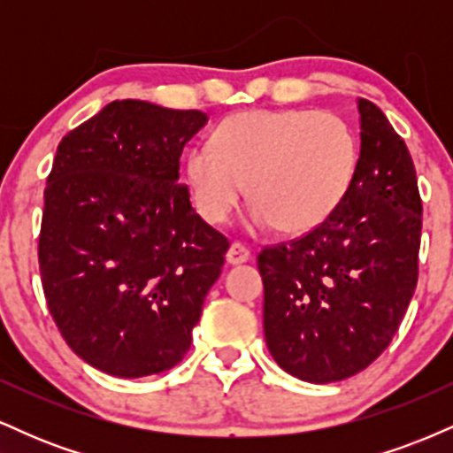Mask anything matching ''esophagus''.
<instances>
[{"label": "esophagus", "instance_id": "1", "mask_svg": "<svg viewBox=\"0 0 453 453\" xmlns=\"http://www.w3.org/2000/svg\"><path fill=\"white\" fill-rule=\"evenodd\" d=\"M249 257H251V251H249L247 247H244L242 242L234 241L230 244V249H227L226 253V259L227 264H242V262H249Z\"/></svg>", "mask_w": 453, "mask_h": 453}]
</instances>
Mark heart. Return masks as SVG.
I'll return each mask as SVG.
<instances>
[{"instance_id": "heart-1", "label": "heart", "mask_w": 453, "mask_h": 453, "mask_svg": "<svg viewBox=\"0 0 453 453\" xmlns=\"http://www.w3.org/2000/svg\"><path fill=\"white\" fill-rule=\"evenodd\" d=\"M357 168V140L339 114L326 111H244L219 123L212 144L187 155L194 206L223 223L247 185L251 221L304 234L330 219Z\"/></svg>"}]
</instances>
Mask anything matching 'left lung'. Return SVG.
<instances>
[{
	"mask_svg": "<svg viewBox=\"0 0 453 453\" xmlns=\"http://www.w3.org/2000/svg\"><path fill=\"white\" fill-rule=\"evenodd\" d=\"M356 179L330 219L259 251L264 334L274 362L311 383L364 371L388 349L418 285L422 197L404 140L357 104Z\"/></svg>",
	"mask_w": 453,
	"mask_h": 453,
	"instance_id": "obj_1",
	"label": "left lung"
}]
</instances>
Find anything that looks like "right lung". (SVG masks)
<instances>
[{
  "mask_svg": "<svg viewBox=\"0 0 453 453\" xmlns=\"http://www.w3.org/2000/svg\"><path fill=\"white\" fill-rule=\"evenodd\" d=\"M200 111L114 100L67 132L38 238L46 304L70 349L114 377L183 360L230 241L179 183Z\"/></svg>",
  "mask_w": 453,
  "mask_h": 453,
  "instance_id": "1",
  "label": "right lung"
}]
</instances>
